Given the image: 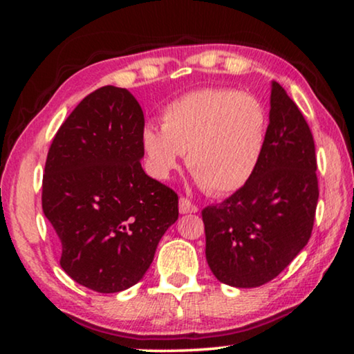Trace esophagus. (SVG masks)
Returning a JSON list of instances; mask_svg holds the SVG:
<instances>
[{
  "label": "esophagus",
  "instance_id": "1",
  "mask_svg": "<svg viewBox=\"0 0 354 354\" xmlns=\"http://www.w3.org/2000/svg\"><path fill=\"white\" fill-rule=\"evenodd\" d=\"M178 211L180 214H188V212H198V206L193 205V203L185 196H180L178 200Z\"/></svg>",
  "mask_w": 354,
  "mask_h": 354
}]
</instances>
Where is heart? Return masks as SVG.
Instances as JSON below:
<instances>
[{"instance_id":"obj_1","label":"heart","mask_w":354,"mask_h":354,"mask_svg":"<svg viewBox=\"0 0 354 354\" xmlns=\"http://www.w3.org/2000/svg\"><path fill=\"white\" fill-rule=\"evenodd\" d=\"M162 129L142 130L149 172L167 178L187 153V166L212 196L245 187L263 158L269 115L253 95L234 88H200L172 100L161 111Z\"/></svg>"}]
</instances>
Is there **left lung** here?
Instances as JSON below:
<instances>
[{"instance_id": "left-lung-1", "label": "left lung", "mask_w": 354, "mask_h": 354, "mask_svg": "<svg viewBox=\"0 0 354 354\" xmlns=\"http://www.w3.org/2000/svg\"><path fill=\"white\" fill-rule=\"evenodd\" d=\"M316 169L311 129L287 91L272 82L258 169L234 195L201 211L206 261L219 282L261 287L297 258L316 217Z\"/></svg>"}]
</instances>
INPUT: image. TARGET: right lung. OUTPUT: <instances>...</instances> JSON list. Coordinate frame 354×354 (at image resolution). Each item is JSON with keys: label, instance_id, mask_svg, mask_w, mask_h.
Masks as SVG:
<instances>
[{"label": "right lung", "instance_id": "add662e5", "mask_svg": "<svg viewBox=\"0 0 354 354\" xmlns=\"http://www.w3.org/2000/svg\"><path fill=\"white\" fill-rule=\"evenodd\" d=\"M143 125L133 95L106 85L77 104L48 151L41 207L61 241V268L98 293L137 283L178 219L177 193L140 162Z\"/></svg>", "mask_w": 354, "mask_h": 354}]
</instances>
